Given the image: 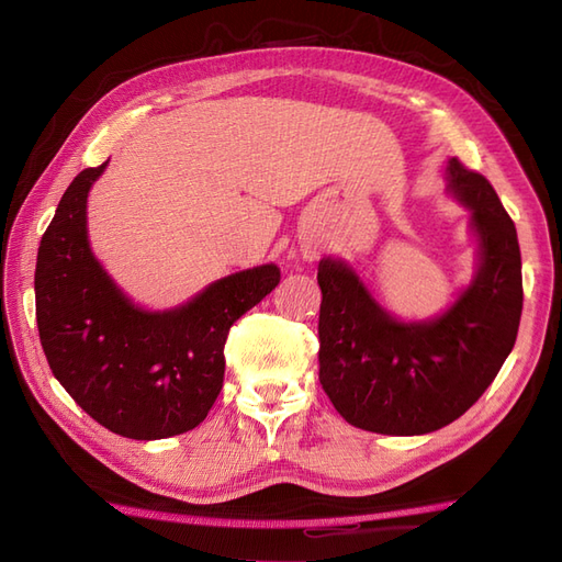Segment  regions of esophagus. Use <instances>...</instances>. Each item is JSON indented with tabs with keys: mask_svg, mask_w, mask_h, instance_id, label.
<instances>
[{
	"mask_svg": "<svg viewBox=\"0 0 562 562\" xmlns=\"http://www.w3.org/2000/svg\"><path fill=\"white\" fill-rule=\"evenodd\" d=\"M310 258H316V250H310Z\"/></svg>",
	"mask_w": 562,
	"mask_h": 562,
	"instance_id": "34e87169",
	"label": "esophagus"
}]
</instances>
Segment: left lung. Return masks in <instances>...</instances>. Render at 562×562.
Returning a JSON list of instances; mask_svg holds the SVG:
<instances>
[{"instance_id": "left-lung-1", "label": "left lung", "mask_w": 562, "mask_h": 562, "mask_svg": "<svg viewBox=\"0 0 562 562\" xmlns=\"http://www.w3.org/2000/svg\"><path fill=\"white\" fill-rule=\"evenodd\" d=\"M448 190L471 211L479 269L452 307L403 323L342 260L318 262V380L349 424L419 436L462 417L512 353L522 312L520 248L495 187L452 157Z\"/></svg>"}]
</instances>
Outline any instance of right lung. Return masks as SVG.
Returning <instances> with one entry per match:
<instances>
[{
	"label": "right lung",
	"instance_id": "right-lung-1",
	"mask_svg": "<svg viewBox=\"0 0 562 562\" xmlns=\"http://www.w3.org/2000/svg\"><path fill=\"white\" fill-rule=\"evenodd\" d=\"M105 166L72 180L42 236L40 339L54 378L105 429L135 440L178 436L206 419L223 389L229 328L274 291L281 271H239L168 312L138 307L89 246L87 199Z\"/></svg>",
	"mask_w": 562,
	"mask_h": 562
}]
</instances>
